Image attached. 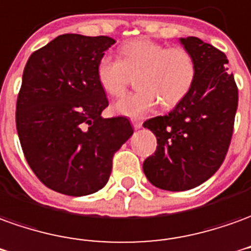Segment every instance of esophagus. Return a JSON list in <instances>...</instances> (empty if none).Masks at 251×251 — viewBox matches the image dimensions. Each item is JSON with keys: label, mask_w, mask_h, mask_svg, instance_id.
<instances>
[{"label": "esophagus", "mask_w": 251, "mask_h": 251, "mask_svg": "<svg viewBox=\"0 0 251 251\" xmlns=\"http://www.w3.org/2000/svg\"><path fill=\"white\" fill-rule=\"evenodd\" d=\"M131 125H133V127H134V129H140V127L143 126V122L138 120H131Z\"/></svg>", "instance_id": "34e87169"}]
</instances>
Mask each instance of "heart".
Returning <instances> with one entry per match:
<instances>
[{
  "label": "heart",
  "instance_id": "1",
  "mask_svg": "<svg viewBox=\"0 0 251 251\" xmlns=\"http://www.w3.org/2000/svg\"><path fill=\"white\" fill-rule=\"evenodd\" d=\"M121 59L103 55L96 68L100 87L113 98L124 95L127 73H137V91L113 104L114 113L143 118L157 106L175 107L192 91L196 61L185 47H166L155 40L140 38L121 47Z\"/></svg>",
  "mask_w": 251,
  "mask_h": 251
}]
</instances>
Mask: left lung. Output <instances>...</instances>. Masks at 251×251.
<instances>
[{"label": "left lung", "mask_w": 251, "mask_h": 251, "mask_svg": "<svg viewBox=\"0 0 251 251\" xmlns=\"http://www.w3.org/2000/svg\"><path fill=\"white\" fill-rule=\"evenodd\" d=\"M196 61L189 95L167 115L144 122L157 138L155 155L143 170L153 186L183 192L204 183L228 151L238 108V88L226 54L196 36L179 38Z\"/></svg>", "instance_id": "1"}]
</instances>
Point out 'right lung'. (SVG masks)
I'll use <instances>...</instances> for the list:
<instances>
[{
  "label": "right lung",
  "mask_w": 251,
  "mask_h": 251,
  "mask_svg": "<svg viewBox=\"0 0 251 251\" xmlns=\"http://www.w3.org/2000/svg\"><path fill=\"white\" fill-rule=\"evenodd\" d=\"M108 36L64 34L31 54L16 104V127L39 180L66 196H88L107 183L113 156L133 134L125 117L103 118L108 106L96 77Z\"/></svg>",
  "instance_id": "1"
}]
</instances>
